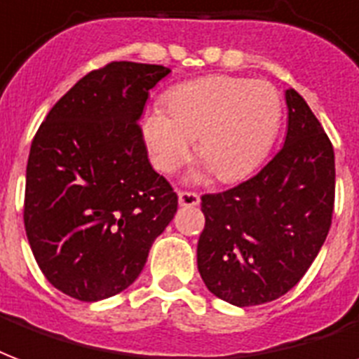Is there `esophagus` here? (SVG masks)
I'll return each instance as SVG.
<instances>
[{
  "mask_svg": "<svg viewBox=\"0 0 359 359\" xmlns=\"http://www.w3.org/2000/svg\"><path fill=\"white\" fill-rule=\"evenodd\" d=\"M179 203L182 207H196L200 203V196L196 192H179Z\"/></svg>",
  "mask_w": 359,
  "mask_h": 359,
  "instance_id": "34e87169",
  "label": "esophagus"
}]
</instances>
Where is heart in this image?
<instances>
[{"instance_id":"heart-1","label":"heart","mask_w":359,"mask_h":359,"mask_svg":"<svg viewBox=\"0 0 359 359\" xmlns=\"http://www.w3.org/2000/svg\"><path fill=\"white\" fill-rule=\"evenodd\" d=\"M281 119L283 100L274 85L207 76L175 87L167 110L154 106L142 119V135L159 171L179 169L198 137V158L219 180L236 182L268 158Z\"/></svg>"}]
</instances>
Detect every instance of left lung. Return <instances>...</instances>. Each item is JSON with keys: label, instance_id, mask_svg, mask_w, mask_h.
Returning <instances> with one entry per match:
<instances>
[{"label": "left lung", "instance_id": "left-lung-1", "mask_svg": "<svg viewBox=\"0 0 359 359\" xmlns=\"http://www.w3.org/2000/svg\"><path fill=\"white\" fill-rule=\"evenodd\" d=\"M287 135L253 179L205 194L198 270L233 306L276 301L306 274L327 238L335 203V152L306 100L285 91Z\"/></svg>", "mask_w": 359, "mask_h": 359}]
</instances>
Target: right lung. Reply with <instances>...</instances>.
<instances>
[{
  "instance_id": "1",
  "label": "right lung",
  "mask_w": 359,
  "mask_h": 359,
  "mask_svg": "<svg viewBox=\"0 0 359 359\" xmlns=\"http://www.w3.org/2000/svg\"><path fill=\"white\" fill-rule=\"evenodd\" d=\"M169 68L110 62L53 106L32 140L24 228L51 285L78 301L139 278L179 198L148 161L139 119Z\"/></svg>"
}]
</instances>
